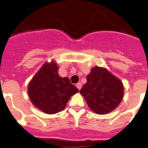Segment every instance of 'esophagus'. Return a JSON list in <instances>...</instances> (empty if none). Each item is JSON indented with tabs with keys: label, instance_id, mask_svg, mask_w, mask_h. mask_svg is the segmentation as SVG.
<instances>
[{
	"label": "esophagus",
	"instance_id": "esophagus-1",
	"mask_svg": "<svg viewBox=\"0 0 148 148\" xmlns=\"http://www.w3.org/2000/svg\"><path fill=\"white\" fill-rule=\"evenodd\" d=\"M76 87H77V89H78V90H81V87H82V84H81V83H77L76 84Z\"/></svg>",
	"mask_w": 148,
	"mask_h": 148
}]
</instances>
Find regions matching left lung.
I'll list each match as a JSON object with an SVG mask.
<instances>
[{"mask_svg": "<svg viewBox=\"0 0 148 148\" xmlns=\"http://www.w3.org/2000/svg\"><path fill=\"white\" fill-rule=\"evenodd\" d=\"M80 93L94 112L105 114L119 105L124 96V87L108 70L96 66L87 76V83Z\"/></svg>", "mask_w": 148, "mask_h": 148, "instance_id": "1", "label": "left lung"}]
</instances>
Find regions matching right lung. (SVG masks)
Instances as JSON below:
<instances>
[{"instance_id": "add662e5", "label": "right lung", "mask_w": 148, "mask_h": 148, "mask_svg": "<svg viewBox=\"0 0 148 148\" xmlns=\"http://www.w3.org/2000/svg\"><path fill=\"white\" fill-rule=\"evenodd\" d=\"M58 71L54 61L46 63L28 85L29 97L34 105L50 114L64 110L70 97L79 91L68 77H61Z\"/></svg>"}]
</instances>
